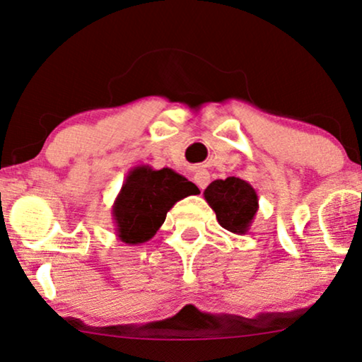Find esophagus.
Instances as JSON below:
<instances>
[{"mask_svg":"<svg viewBox=\"0 0 362 362\" xmlns=\"http://www.w3.org/2000/svg\"><path fill=\"white\" fill-rule=\"evenodd\" d=\"M209 180H211V175H209L207 170H202V168L195 170V173H194V182H195V184H197V187H199L200 190L206 189V187L209 185Z\"/></svg>","mask_w":362,"mask_h":362,"instance_id":"esophagus-1","label":"esophagus"}]
</instances>
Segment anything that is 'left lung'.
Masks as SVG:
<instances>
[{"instance_id":"1","label":"left lung","mask_w":362,"mask_h":362,"mask_svg":"<svg viewBox=\"0 0 362 362\" xmlns=\"http://www.w3.org/2000/svg\"><path fill=\"white\" fill-rule=\"evenodd\" d=\"M204 199L216 212L217 223L234 234H246L258 212V194L238 177L214 180L204 190Z\"/></svg>"}]
</instances>
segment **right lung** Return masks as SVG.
Returning <instances> with one entry per match:
<instances>
[{
  "mask_svg": "<svg viewBox=\"0 0 362 362\" xmlns=\"http://www.w3.org/2000/svg\"><path fill=\"white\" fill-rule=\"evenodd\" d=\"M199 194L195 184L172 168L138 165L126 175L112 204V221L121 243L138 246L162 228L167 212L180 199Z\"/></svg>",
  "mask_w": 362,
  "mask_h": 362,
  "instance_id": "obj_1",
  "label": "right lung"
}]
</instances>
